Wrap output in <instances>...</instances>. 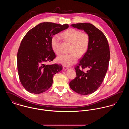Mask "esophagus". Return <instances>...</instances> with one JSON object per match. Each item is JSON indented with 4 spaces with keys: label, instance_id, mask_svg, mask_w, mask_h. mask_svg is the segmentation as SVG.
<instances>
[{
    "label": "esophagus",
    "instance_id": "1",
    "mask_svg": "<svg viewBox=\"0 0 129 129\" xmlns=\"http://www.w3.org/2000/svg\"><path fill=\"white\" fill-rule=\"evenodd\" d=\"M69 69V68H68L67 67H66V66H64L63 67V70H68Z\"/></svg>",
    "mask_w": 129,
    "mask_h": 129
}]
</instances>
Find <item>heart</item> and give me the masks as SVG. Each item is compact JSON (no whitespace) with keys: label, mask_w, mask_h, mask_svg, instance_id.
<instances>
[{"label":"heart","mask_w":129,"mask_h":129,"mask_svg":"<svg viewBox=\"0 0 129 129\" xmlns=\"http://www.w3.org/2000/svg\"><path fill=\"white\" fill-rule=\"evenodd\" d=\"M61 37L67 42L71 43L70 54H63L58 57L57 61L64 66H70L74 63L77 59V56L82 57L87 51L90 37L85 32L70 28L63 32ZM60 38L58 35L54 36L51 39V45L55 53L59 55L60 53Z\"/></svg>","instance_id":"obj_1"}]
</instances>
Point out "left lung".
<instances>
[{
	"label": "left lung",
	"instance_id": "8db88e82",
	"mask_svg": "<svg viewBox=\"0 0 129 129\" xmlns=\"http://www.w3.org/2000/svg\"><path fill=\"white\" fill-rule=\"evenodd\" d=\"M71 26L84 30L90 37L88 50L75 68L76 76L70 83L73 91L88 95L97 90L105 77L110 59L109 46L106 36L92 24L79 23ZM80 67L87 70L84 72Z\"/></svg>",
	"mask_w": 129,
	"mask_h": 129
}]
</instances>
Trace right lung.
Returning <instances> with one entry per match:
<instances>
[{"instance_id":"obj_1","label":"right lung","mask_w":129,"mask_h":129,"mask_svg":"<svg viewBox=\"0 0 129 129\" xmlns=\"http://www.w3.org/2000/svg\"><path fill=\"white\" fill-rule=\"evenodd\" d=\"M69 24L44 22L29 30L21 41L17 54V67L20 82L28 92H45L52 85L54 75L62 65L47 64L56 58L51 45L53 35L67 29Z\"/></svg>"}]
</instances>
